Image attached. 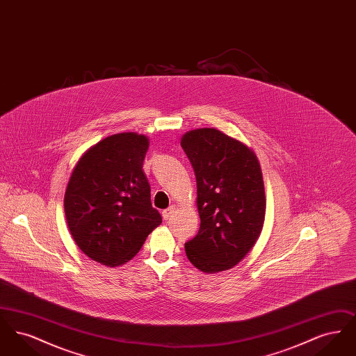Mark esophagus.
I'll return each instance as SVG.
<instances>
[{"instance_id": "obj_1", "label": "esophagus", "mask_w": 356, "mask_h": 356, "mask_svg": "<svg viewBox=\"0 0 356 356\" xmlns=\"http://www.w3.org/2000/svg\"><path fill=\"white\" fill-rule=\"evenodd\" d=\"M175 211H176V207H175V205H170V208L164 209V211H163V218H164V220H170V218H172V215L175 213Z\"/></svg>"}]
</instances>
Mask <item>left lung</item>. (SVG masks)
<instances>
[{
    "label": "left lung",
    "mask_w": 356,
    "mask_h": 356,
    "mask_svg": "<svg viewBox=\"0 0 356 356\" xmlns=\"http://www.w3.org/2000/svg\"><path fill=\"white\" fill-rule=\"evenodd\" d=\"M181 147L195 170L200 228L186 243L188 260L200 271H225L260 236L266 195L260 164L247 145L213 128L191 131Z\"/></svg>",
    "instance_id": "8db88e82"
}]
</instances>
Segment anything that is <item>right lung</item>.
Wrapping results in <instances>:
<instances>
[{
	"label": "right lung",
	"mask_w": 356,
	"mask_h": 356,
	"mask_svg": "<svg viewBox=\"0 0 356 356\" xmlns=\"http://www.w3.org/2000/svg\"><path fill=\"white\" fill-rule=\"evenodd\" d=\"M148 147L145 136H109L85 152L72 172L64 199L70 235L104 266L131 260L161 224L143 170Z\"/></svg>",
	"instance_id": "add662e5"
}]
</instances>
